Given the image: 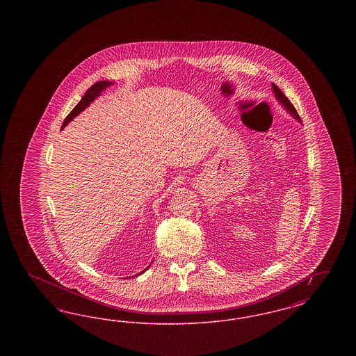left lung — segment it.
<instances>
[{
  "instance_id": "obj_1",
  "label": "left lung",
  "mask_w": 356,
  "mask_h": 356,
  "mask_svg": "<svg viewBox=\"0 0 356 356\" xmlns=\"http://www.w3.org/2000/svg\"><path fill=\"white\" fill-rule=\"evenodd\" d=\"M272 89H273V92H275V96H276V99L280 102V104L287 109L288 112L295 118V119L300 120L299 118V115H298V112H296V109H295V106L292 105V102L288 100L287 97L284 96V93L279 89V86L277 85L272 84Z\"/></svg>"
}]
</instances>
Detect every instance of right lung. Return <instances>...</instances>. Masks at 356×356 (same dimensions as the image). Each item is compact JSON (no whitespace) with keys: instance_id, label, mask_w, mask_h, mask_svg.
I'll use <instances>...</instances> for the list:
<instances>
[{"instance_id":"add662e5","label":"right lung","mask_w":356,"mask_h":356,"mask_svg":"<svg viewBox=\"0 0 356 356\" xmlns=\"http://www.w3.org/2000/svg\"><path fill=\"white\" fill-rule=\"evenodd\" d=\"M111 85H112L111 81H99V83L92 85V86L86 90V93L83 96L81 102H79V104L73 108V111L69 113L68 116H67V119L64 120V122H63V128L68 124L70 120L73 119V118H76L80 112H83L85 108H86L90 102H93V100H95V99H96L102 92H104L106 88H109ZM147 268H148V267H147ZM144 271H145V270H144ZM143 272H140V273H143Z\"/></svg>"}]
</instances>
